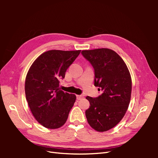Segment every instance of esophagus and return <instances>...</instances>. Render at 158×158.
<instances>
[{
	"mask_svg": "<svg viewBox=\"0 0 158 158\" xmlns=\"http://www.w3.org/2000/svg\"><path fill=\"white\" fill-rule=\"evenodd\" d=\"M83 98V96H81V95H77V100H81V98Z\"/></svg>",
	"mask_w": 158,
	"mask_h": 158,
	"instance_id": "1",
	"label": "esophagus"
}]
</instances>
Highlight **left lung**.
I'll list each match as a JSON object with an SVG mask.
<instances>
[{"instance_id": "left-lung-1", "label": "left lung", "mask_w": 158, "mask_h": 158, "mask_svg": "<svg viewBox=\"0 0 158 158\" xmlns=\"http://www.w3.org/2000/svg\"><path fill=\"white\" fill-rule=\"evenodd\" d=\"M82 56L94 70V85L102 93L98 97L87 96L90 104L85 110L88 122L93 129L105 132L122 119L128 108L132 80L122 58L111 49L83 50Z\"/></svg>"}]
</instances>
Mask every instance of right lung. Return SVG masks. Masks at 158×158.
<instances>
[{"label": "right lung", "instance_id": "right-lung-1", "mask_svg": "<svg viewBox=\"0 0 158 158\" xmlns=\"http://www.w3.org/2000/svg\"><path fill=\"white\" fill-rule=\"evenodd\" d=\"M81 50H49L33 62L25 81V94L33 116L43 126L56 129L66 122L76 96L63 92L60 81Z\"/></svg>", "mask_w": 158, "mask_h": 158}]
</instances>
